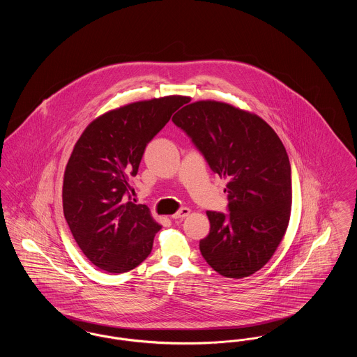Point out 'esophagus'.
Returning <instances> with one entry per match:
<instances>
[{"label":"esophagus","mask_w":357,"mask_h":357,"mask_svg":"<svg viewBox=\"0 0 357 357\" xmlns=\"http://www.w3.org/2000/svg\"><path fill=\"white\" fill-rule=\"evenodd\" d=\"M190 213H191V210H190V208L183 207V208H181L178 213H175L174 215H171V218H172V220H185L186 217L190 215Z\"/></svg>","instance_id":"esophagus-1"}]
</instances>
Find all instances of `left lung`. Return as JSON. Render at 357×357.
<instances>
[{
    "instance_id": "left-lung-1",
    "label": "left lung",
    "mask_w": 357,
    "mask_h": 357,
    "mask_svg": "<svg viewBox=\"0 0 357 357\" xmlns=\"http://www.w3.org/2000/svg\"><path fill=\"white\" fill-rule=\"evenodd\" d=\"M172 121L229 181L230 213H206L210 233L199 242L206 262L229 278L255 274L272 258L290 218V163L281 139L265 120L227 102L187 104Z\"/></svg>"
}]
</instances>
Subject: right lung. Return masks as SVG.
Masks as SVG:
<instances>
[{
    "label": "right lung",
    "mask_w": 357,
    "mask_h": 357,
    "mask_svg": "<svg viewBox=\"0 0 357 357\" xmlns=\"http://www.w3.org/2000/svg\"><path fill=\"white\" fill-rule=\"evenodd\" d=\"M187 102L172 95L123 105L89 123L76 142L64 172V217L82 252L102 271H132L151 253L162 226L146 204L131 202L128 176L136 175L146 146Z\"/></svg>",
    "instance_id": "obj_1"
}]
</instances>
